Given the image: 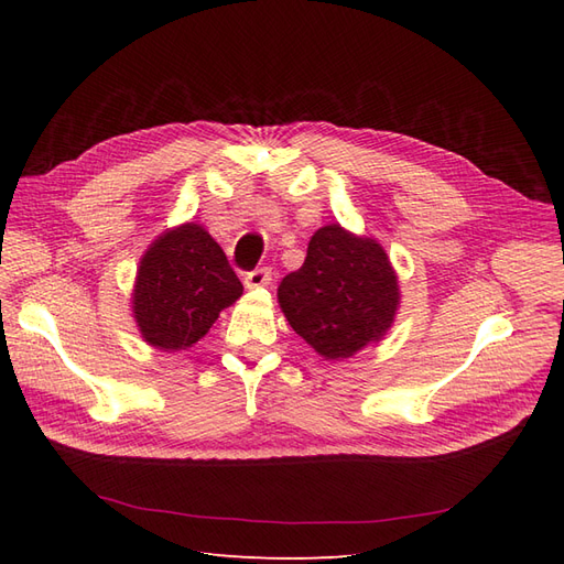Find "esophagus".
Wrapping results in <instances>:
<instances>
[{"instance_id": "34e87169", "label": "esophagus", "mask_w": 564, "mask_h": 564, "mask_svg": "<svg viewBox=\"0 0 564 564\" xmlns=\"http://www.w3.org/2000/svg\"><path fill=\"white\" fill-rule=\"evenodd\" d=\"M270 280H272L270 268H256L245 278V286L247 289H263L270 284Z\"/></svg>"}]
</instances>
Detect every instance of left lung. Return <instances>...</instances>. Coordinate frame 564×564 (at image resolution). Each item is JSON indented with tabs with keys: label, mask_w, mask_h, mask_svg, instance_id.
<instances>
[{
	"label": "left lung",
	"mask_w": 564,
	"mask_h": 564,
	"mask_svg": "<svg viewBox=\"0 0 564 564\" xmlns=\"http://www.w3.org/2000/svg\"><path fill=\"white\" fill-rule=\"evenodd\" d=\"M278 303L292 329L324 360H348L379 344L400 311V282L386 249L338 224L319 228Z\"/></svg>",
	"instance_id": "left-lung-1"
}]
</instances>
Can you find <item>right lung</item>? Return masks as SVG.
<instances>
[{
	"instance_id": "1",
	"label": "right lung",
	"mask_w": 564,
	"mask_h": 564,
	"mask_svg": "<svg viewBox=\"0 0 564 564\" xmlns=\"http://www.w3.org/2000/svg\"><path fill=\"white\" fill-rule=\"evenodd\" d=\"M242 289L224 249L204 226L187 220L166 228L141 256L131 315L148 346L178 352L207 336Z\"/></svg>"
}]
</instances>
